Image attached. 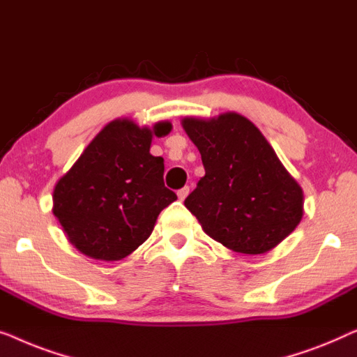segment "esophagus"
<instances>
[{
  "label": "esophagus",
  "instance_id": "1",
  "mask_svg": "<svg viewBox=\"0 0 357 357\" xmlns=\"http://www.w3.org/2000/svg\"><path fill=\"white\" fill-rule=\"evenodd\" d=\"M188 195H189V188H188V185L178 190V197H179V200H184L185 197H188Z\"/></svg>",
  "mask_w": 357,
  "mask_h": 357
}]
</instances>
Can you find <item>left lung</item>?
Instances as JSON below:
<instances>
[{"mask_svg":"<svg viewBox=\"0 0 357 357\" xmlns=\"http://www.w3.org/2000/svg\"><path fill=\"white\" fill-rule=\"evenodd\" d=\"M181 124L205 168L184 200L202 229L239 254L277 248L303 218L304 194L264 134L234 112Z\"/></svg>","mask_w":357,"mask_h":357,"instance_id":"8db88e82","label":"left lung"}]
</instances>
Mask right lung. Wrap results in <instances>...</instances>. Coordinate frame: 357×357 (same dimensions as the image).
Wrapping results in <instances>:
<instances>
[{
	"mask_svg": "<svg viewBox=\"0 0 357 357\" xmlns=\"http://www.w3.org/2000/svg\"><path fill=\"white\" fill-rule=\"evenodd\" d=\"M172 123L139 128L118 118L95 135L53 190V215L69 243L95 260H121L152 234L160 212L176 200L165 188L162 157L150 153L153 135Z\"/></svg>",
	"mask_w": 357,
	"mask_h": 357,
	"instance_id": "add662e5",
	"label": "right lung"
}]
</instances>
